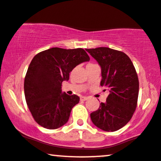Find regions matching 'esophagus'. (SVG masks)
Here are the masks:
<instances>
[{
	"label": "esophagus",
	"instance_id": "obj_1",
	"mask_svg": "<svg viewBox=\"0 0 161 161\" xmlns=\"http://www.w3.org/2000/svg\"><path fill=\"white\" fill-rule=\"evenodd\" d=\"M88 100V97H85V96H82L80 97V100H82V101H85V100Z\"/></svg>",
	"mask_w": 161,
	"mask_h": 161
}]
</instances>
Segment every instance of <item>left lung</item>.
<instances>
[{
    "label": "left lung",
    "instance_id": "1",
    "mask_svg": "<svg viewBox=\"0 0 161 161\" xmlns=\"http://www.w3.org/2000/svg\"><path fill=\"white\" fill-rule=\"evenodd\" d=\"M101 68L100 86L109 94L97 111L91 113L93 124L104 131H116L131 119L137 105L139 79L132 61L122 52L108 47L86 49Z\"/></svg>",
    "mask_w": 161,
    "mask_h": 161
}]
</instances>
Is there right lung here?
<instances>
[{
  "label": "right lung",
  "instance_id": "right-lung-1",
  "mask_svg": "<svg viewBox=\"0 0 161 161\" xmlns=\"http://www.w3.org/2000/svg\"><path fill=\"white\" fill-rule=\"evenodd\" d=\"M89 60L81 48L54 47L34 56L25 75L24 91L28 109L38 125L53 130L68 121L79 97L62 93L61 84L69 80L73 68Z\"/></svg>",
  "mask_w": 161,
  "mask_h": 161
}]
</instances>
